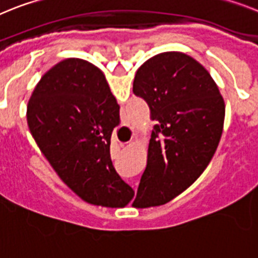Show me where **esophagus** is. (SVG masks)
I'll use <instances>...</instances> for the list:
<instances>
[{"mask_svg": "<svg viewBox=\"0 0 258 258\" xmlns=\"http://www.w3.org/2000/svg\"><path fill=\"white\" fill-rule=\"evenodd\" d=\"M125 145H126V144H120V146H125Z\"/></svg>", "mask_w": 258, "mask_h": 258, "instance_id": "obj_1", "label": "esophagus"}]
</instances>
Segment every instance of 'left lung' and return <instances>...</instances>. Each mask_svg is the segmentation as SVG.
Returning <instances> with one entry per match:
<instances>
[{"label":"left lung","instance_id":"8db88e82","mask_svg":"<svg viewBox=\"0 0 258 258\" xmlns=\"http://www.w3.org/2000/svg\"><path fill=\"white\" fill-rule=\"evenodd\" d=\"M133 92L146 100L156 121L137 197L142 193V208L159 206L192 185L214 156L224 100L208 70L181 52H164L144 62Z\"/></svg>","mask_w":258,"mask_h":258}]
</instances>
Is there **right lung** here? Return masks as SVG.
<instances>
[{"instance_id":"add662e5","label":"right lung","mask_w":258,"mask_h":258,"mask_svg":"<svg viewBox=\"0 0 258 258\" xmlns=\"http://www.w3.org/2000/svg\"><path fill=\"white\" fill-rule=\"evenodd\" d=\"M120 105L102 70L66 58L39 81L27 104L34 140L60 179L94 205L124 208L134 190L116 172L109 145Z\"/></svg>"}]
</instances>
